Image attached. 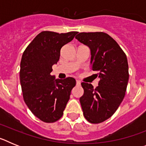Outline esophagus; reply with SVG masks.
I'll return each mask as SVG.
<instances>
[{
    "label": "esophagus",
    "instance_id": "1",
    "mask_svg": "<svg viewBox=\"0 0 146 146\" xmlns=\"http://www.w3.org/2000/svg\"><path fill=\"white\" fill-rule=\"evenodd\" d=\"M76 84H77V86H80L81 82H80L79 80H77V81H76Z\"/></svg>",
    "mask_w": 146,
    "mask_h": 146
}]
</instances>
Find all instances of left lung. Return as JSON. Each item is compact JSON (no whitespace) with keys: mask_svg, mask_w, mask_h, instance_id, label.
<instances>
[{"mask_svg":"<svg viewBox=\"0 0 146 146\" xmlns=\"http://www.w3.org/2000/svg\"><path fill=\"white\" fill-rule=\"evenodd\" d=\"M75 38L91 50V69L99 78L95 88L90 83H81L83 115L90 123H102L114 114L124 98L129 76L126 55L108 33L82 32Z\"/></svg>","mask_w":146,"mask_h":146,"instance_id":"8db88e82","label":"left lung"}]
</instances>
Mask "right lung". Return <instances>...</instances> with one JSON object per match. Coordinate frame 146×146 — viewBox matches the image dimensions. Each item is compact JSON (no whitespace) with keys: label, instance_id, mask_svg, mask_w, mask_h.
Instances as JSON below:
<instances>
[{"label":"right lung","instance_id":"obj_1","mask_svg":"<svg viewBox=\"0 0 146 146\" xmlns=\"http://www.w3.org/2000/svg\"><path fill=\"white\" fill-rule=\"evenodd\" d=\"M77 33L41 32L22 56L20 77L23 99L35 116L46 123H53L61 118L76 85L73 77L55 79L50 73L52 65L59 60L61 47Z\"/></svg>","mask_w":146,"mask_h":146}]
</instances>
